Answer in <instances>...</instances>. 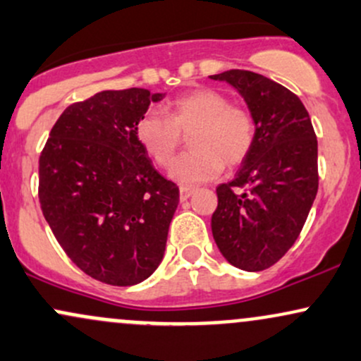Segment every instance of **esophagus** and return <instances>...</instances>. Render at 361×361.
Instances as JSON below:
<instances>
[{
	"instance_id": "obj_1",
	"label": "esophagus",
	"mask_w": 361,
	"mask_h": 361,
	"mask_svg": "<svg viewBox=\"0 0 361 361\" xmlns=\"http://www.w3.org/2000/svg\"><path fill=\"white\" fill-rule=\"evenodd\" d=\"M179 192H180V201H188V199L192 196L194 192H196V189L189 188V185H180Z\"/></svg>"
}]
</instances>
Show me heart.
I'll use <instances>...</instances> for the list:
<instances>
[{
	"label": "heart",
	"mask_w": 361,
	"mask_h": 361,
	"mask_svg": "<svg viewBox=\"0 0 361 361\" xmlns=\"http://www.w3.org/2000/svg\"><path fill=\"white\" fill-rule=\"evenodd\" d=\"M255 118L245 106L231 104L226 94L211 87L194 89L169 104V116L148 111L140 118L137 137L147 154L160 167H171L190 135L192 152L177 160L172 177L182 184H197L236 167L247 159L255 143Z\"/></svg>",
	"instance_id": "1"
}]
</instances>
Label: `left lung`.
Returning <instances> with one entry per match:
<instances>
[{
  "label": "left lung",
  "instance_id": "obj_1",
  "mask_svg": "<svg viewBox=\"0 0 361 361\" xmlns=\"http://www.w3.org/2000/svg\"><path fill=\"white\" fill-rule=\"evenodd\" d=\"M226 80L255 118V143L238 173L216 188L211 218L216 245L231 265L260 272L298 240L319 185L317 138L302 101L252 71L209 75Z\"/></svg>",
  "mask_w": 361,
  "mask_h": 361
}]
</instances>
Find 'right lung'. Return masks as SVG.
<instances>
[{
  "instance_id": "1",
  "label": "right lung",
  "mask_w": 361,
  "mask_h": 361,
  "mask_svg": "<svg viewBox=\"0 0 361 361\" xmlns=\"http://www.w3.org/2000/svg\"><path fill=\"white\" fill-rule=\"evenodd\" d=\"M164 94L131 87L67 106L38 160L42 213L67 257L96 281L135 286L164 258L179 188L137 137Z\"/></svg>"
}]
</instances>
